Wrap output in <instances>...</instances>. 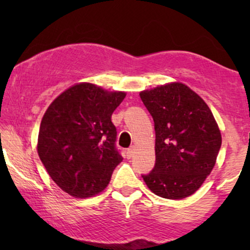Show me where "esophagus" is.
I'll list each match as a JSON object with an SVG mask.
<instances>
[{"mask_svg":"<svg viewBox=\"0 0 250 250\" xmlns=\"http://www.w3.org/2000/svg\"><path fill=\"white\" fill-rule=\"evenodd\" d=\"M134 154H135V147L133 146V147H130L127 150V157L128 159H130V157H133Z\"/></svg>","mask_w":250,"mask_h":250,"instance_id":"34e87169","label":"esophagus"}]
</instances>
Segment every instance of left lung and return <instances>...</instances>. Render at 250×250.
I'll list each match as a JSON object with an SVG mask.
<instances>
[{"mask_svg": "<svg viewBox=\"0 0 250 250\" xmlns=\"http://www.w3.org/2000/svg\"><path fill=\"white\" fill-rule=\"evenodd\" d=\"M154 119L156 163L143 175L157 196L182 200L193 195L213 170L222 137L207 103L181 82L140 93Z\"/></svg>", "mask_w": 250, "mask_h": 250, "instance_id": "8db88e82", "label": "left lung"}]
</instances>
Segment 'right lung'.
Returning <instances> with one entry per match:
<instances>
[{
    "label": "right lung",
    "mask_w": 250,
    "mask_h": 250,
    "mask_svg": "<svg viewBox=\"0 0 250 250\" xmlns=\"http://www.w3.org/2000/svg\"><path fill=\"white\" fill-rule=\"evenodd\" d=\"M125 97L81 82L65 89L42 117L37 153L54 182L71 196L87 199L107 188L123 157L115 148L111 115Z\"/></svg>",
    "instance_id": "obj_1"
}]
</instances>
